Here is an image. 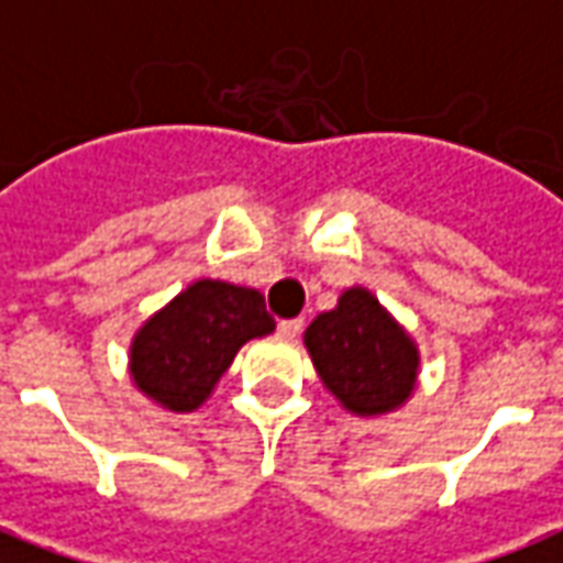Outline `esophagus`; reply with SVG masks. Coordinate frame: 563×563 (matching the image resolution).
I'll list each match as a JSON object with an SVG mask.
<instances>
[{
	"instance_id": "obj_1",
	"label": "esophagus",
	"mask_w": 563,
	"mask_h": 563,
	"mask_svg": "<svg viewBox=\"0 0 563 563\" xmlns=\"http://www.w3.org/2000/svg\"><path fill=\"white\" fill-rule=\"evenodd\" d=\"M305 329V322L301 319H283L280 325H277V334H280L283 341H295L298 334Z\"/></svg>"
}]
</instances>
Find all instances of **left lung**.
Listing matches in <instances>:
<instances>
[{"mask_svg":"<svg viewBox=\"0 0 563 563\" xmlns=\"http://www.w3.org/2000/svg\"><path fill=\"white\" fill-rule=\"evenodd\" d=\"M305 346L346 413H395L419 386L422 355L413 334L365 286L343 289L338 305L307 325Z\"/></svg>","mask_w":563,"mask_h":563,"instance_id":"obj_1","label":"left lung"}]
</instances>
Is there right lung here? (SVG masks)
Listing matches in <instances>:
<instances>
[{"instance_id":"add662e5","label":"right lung","mask_w":563,"mask_h":563,"mask_svg":"<svg viewBox=\"0 0 563 563\" xmlns=\"http://www.w3.org/2000/svg\"><path fill=\"white\" fill-rule=\"evenodd\" d=\"M274 329L258 289L201 277L141 322L129 343V379L162 410L192 413L238 350Z\"/></svg>"}]
</instances>
